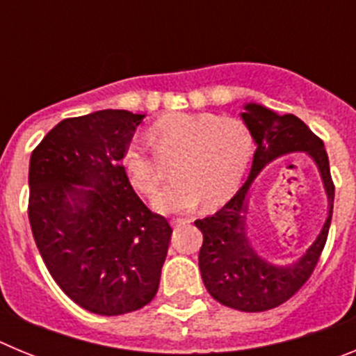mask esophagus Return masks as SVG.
Here are the masks:
<instances>
[{
  "label": "esophagus",
  "instance_id": "esophagus-1",
  "mask_svg": "<svg viewBox=\"0 0 356 356\" xmlns=\"http://www.w3.org/2000/svg\"><path fill=\"white\" fill-rule=\"evenodd\" d=\"M188 222H191V219H172L171 225H172V228H180V226L188 225Z\"/></svg>",
  "mask_w": 356,
  "mask_h": 356
}]
</instances>
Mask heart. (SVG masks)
Segmentation results:
<instances>
[{
    "mask_svg": "<svg viewBox=\"0 0 356 356\" xmlns=\"http://www.w3.org/2000/svg\"><path fill=\"white\" fill-rule=\"evenodd\" d=\"M151 143L162 159L175 155L171 175L176 180L160 188L151 203L156 212L185 213L205 200L219 205L241 185L253 156L250 128L237 118L216 114H175L149 130ZM122 165L140 193L151 194L162 181V165L140 139H131Z\"/></svg>",
    "mask_w": 356,
    "mask_h": 356,
    "instance_id": "1",
    "label": "heart"
}]
</instances>
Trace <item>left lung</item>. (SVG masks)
Returning <instances> with one entry per match:
<instances>
[{
    "label": "left lung",
    "mask_w": 356,
    "mask_h": 356,
    "mask_svg": "<svg viewBox=\"0 0 356 356\" xmlns=\"http://www.w3.org/2000/svg\"><path fill=\"white\" fill-rule=\"evenodd\" d=\"M241 119L251 131L257 151L246 184L213 216L194 225L203 234L200 271L213 300L241 312H264L292 298L310 278L326 244L333 212V188L325 144L292 114L280 115L259 103H246ZM291 152H307L318 165L329 197V213L320 234L300 259L273 264L260 257L247 237L250 185L273 159Z\"/></svg>",
    "instance_id": "1"
}]
</instances>
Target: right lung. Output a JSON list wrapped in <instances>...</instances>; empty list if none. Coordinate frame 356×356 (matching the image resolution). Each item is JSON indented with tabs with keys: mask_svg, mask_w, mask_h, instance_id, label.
I'll list each match as a JSON object with an SVG mask.
<instances>
[{
	"mask_svg": "<svg viewBox=\"0 0 356 356\" xmlns=\"http://www.w3.org/2000/svg\"><path fill=\"white\" fill-rule=\"evenodd\" d=\"M146 114L99 110L64 119L30 159V217L44 264L76 305L99 316L155 298L172 229L135 194L124 147Z\"/></svg>",
	"mask_w": 356,
	"mask_h": 356,
	"instance_id": "obj_1",
	"label": "right lung"
}]
</instances>
